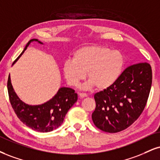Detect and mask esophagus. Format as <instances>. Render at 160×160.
Returning a JSON list of instances; mask_svg holds the SVG:
<instances>
[{
  "label": "esophagus",
  "instance_id": "esophagus-1",
  "mask_svg": "<svg viewBox=\"0 0 160 160\" xmlns=\"http://www.w3.org/2000/svg\"><path fill=\"white\" fill-rule=\"evenodd\" d=\"M79 96H80V98H82L86 97V96H87V95H86V93H81V92H80V93H79Z\"/></svg>",
  "mask_w": 160,
  "mask_h": 160
}]
</instances>
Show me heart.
I'll use <instances>...</instances> for the list:
<instances>
[{
  "mask_svg": "<svg viewBox=\"0 0 160 160\" xmlns=\"http://www.w3.org/2000/svg\"><path fill=\"white\" fill-rule=\"evenodd\" d=\"M124 57L120 51L103 46L82 47L73 54L72 60L64 63L62 72L68 85L78 86L80 81L89 79L83 88L93 86L105 89L114 84L122 74Z\"/></svg>",
  "mask_w": 160,
  "mask_h": 160,
  "instance_id": "heart-1",
  "label": "heart"
}]
</instances>
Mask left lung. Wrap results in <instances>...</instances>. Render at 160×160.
<instances>
[{
    "instance_id": "1",
    "label": "left lung",
    "mask_w": 160,
    "mask_h": 160,
    "mask_svg": "<svg viewBox=\"0 0 160 160\" xmlns=\"http://www.w3.org/2000/svg\"><path fill=\"white\" fill-rule=\"evenodd\" d=\"M152 83V69L143 62L128 67L109 88L95 94L92 115L98 128L107 132L125 130L137 120L147 103Z\"/></svg>"
}]
</instances>
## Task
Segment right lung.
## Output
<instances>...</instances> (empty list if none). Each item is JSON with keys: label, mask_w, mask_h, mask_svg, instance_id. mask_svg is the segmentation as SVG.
I'll list each match as a JSON object with an SVG mask.
<instances>
[{"label": "right lung", "mask_w": 160, "mask_h": 160, "mask_svg": "<svg viewBox=\"0 0 160 160\" xmlns=\"http://www.w3.org/2000/svg\"><path fill=\"white\" fill-rule=\"evenodd\" d=\"M42 44L38 39L30 40L22 53L14 61L16 62L32 42ZM9 98L13 110L22 122L36 131L47 132L58 128L62 124L69 109L78 101V94L71 88L62 87L59 89L53 98L41 105L31 106L22 102L13 90L9 75L7 81Z\"/></svg>", "instance_id": "right-lung-1"}]
</instances>
